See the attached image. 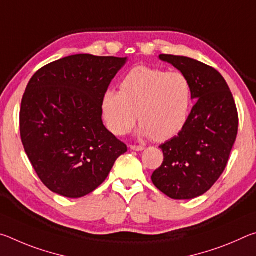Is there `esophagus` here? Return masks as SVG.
Instances as JSON below:
<instances>
[{
	"label": "esophagus",
	"mask_w": 256,
	"mask_h": 256,
	"mask_svg": "<svg viewBox=\"0 0 256 256\" xmlns=\"http://www.w3.org/2000/svg\"><path fill=\"white\" fill-rule=\"evenodd\" d=\"M130 148H131L132 150H134V151H142L144 149V146H136V144H132V146H130Z\"/></svg>",
	"instance_id": "esophagus-1"
}]
</instances>
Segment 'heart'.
<instances>
[{
	"instance_id": "1",
	"label": "heart",
	"mask_w": 256,
	"mask_h": 256,
	"mask_svg": "<svg viewBox=\"0 0 256 256\" xmlns=\"http://www.w3.org/2000/svg\"><path fill=\"white\" fill-rule=\"evenodd\" d=\"M120 89L107 90L102 100L104 120L116 136L128 134L138 118L142 136L164 141L188 122L193 92L183 73L136 66L125 74Z\"/></svg>"
}]
</instances>
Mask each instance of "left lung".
Listing matches in <instances>:
<instances>
[{
  "label": "left lung",
  "instance_id": "left-lung-1",
  "mask_svg": "<svg viewBox=\"0 0 256 256\" xmlns=\"http://www.w3.org/2000/svg\"><path fill=\"white\" fill-rule=\"evenodd\" d=\"M188 78L193 106L185 126L159 146L164 162L151 180L175 200H190L209 190L227 166L238 131V112L222 76L196 60L159 55Z\"/></svg>",
  "mask_w": 256,
  "mask_h": 256
}]
</instances>
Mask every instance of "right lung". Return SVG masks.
Masks as SVG:
<instances>
[{"instance_id":"obj_1","label":"right lung","mask_w":256,"mask_h":256,"mask_svg":"<svg viewBox=\"0 0 256 256\" xmlns=\"http://www.w3.org/2000/svg\"><path fill=\"white\" fill-rule=\"evenodd\" d=\"M126 58L76 54L34 73L20 108V136L47 188L76 198L96 190L128 146L102 123V100Z\"/></svg>"}]
</instances>
